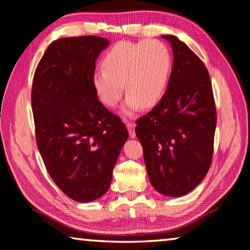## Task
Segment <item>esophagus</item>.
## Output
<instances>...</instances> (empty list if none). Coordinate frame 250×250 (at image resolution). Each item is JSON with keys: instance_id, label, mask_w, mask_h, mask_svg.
Listing matches in <instances>:
<instances>
[{"instance_id": "esophagus-1", "label": "esophagus", "mask_w": 250, "mask_h": 250, "mask_svg": "<svg viewBox=\"0 0 250 250\" xmlns=\"http://www.w3.org/2000/svg\"><path fill=\"white\" fill-rule=\"evenodd\" d=\"M134 128H135V125L133 124H131V122H128V124H126V129H128V131H129V135H130V138H132V139L135 138Z\"/></svg>"}]
</instances>
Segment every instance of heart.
Returning <instances> with one entry per match:
<instances>
[{
  "label": "heart",
  "mask_w": 250,
  "mask_h": 250,
  "mask_svg": "<svg viewBox=\"0 0 250 250\" xmlns=\"http://www.w3.org/2000/svg\"><path fill=\"white\" fill-rule=\"evenodd\" d=\"M101 67L103 71L92 76L97 96L104 105L115 108L125 84L128 96L121 112L132 117L141 105L153 107L163 96L171 71V55L159 41L120 42L105 53Z\"/></svg>",
  "instance_id": "b5f03b06"
}]
</instances>
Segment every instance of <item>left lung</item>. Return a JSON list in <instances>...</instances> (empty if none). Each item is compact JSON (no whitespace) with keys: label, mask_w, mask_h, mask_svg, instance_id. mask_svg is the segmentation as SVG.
Returning <instances> with one entry per match:
<instances>
[{"label":"left lung","mask_w":250,"mask_h":250,"mask_svg":"<svg viewBox=\"0 0 250 250\" xmlns=\"http://www.w3.org/2000/svg\"><path fill=\"white\" fill-rule=\"evenodd\" d=\"M162 37L172 46L171 76L160 103L135 122V134L152 186L179 197L195 188L209 170L216 110L203 62L177 37Z\"/></svg>","instance_id":"left-lung-1"}]
</instances>
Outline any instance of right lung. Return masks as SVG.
I'll return each instance as SVG.
<instances>
[{"mask_svg":"<svg viewBox=\"0 0 250 250\" xmlns=\"http://www.w3.org/2000/svg\"><path fill=\"white\" fill-rule=\"evenodd\" d=\"M99 36L54 41L32 87L36 142L50 177L71 200L95 201L108 191L128 130L100 103L92 76L109 46Z\"/></svg>","mask_w":250,"mask_h":250,"instance_id":"add662e5","label":"right lung"}]
</instances>
